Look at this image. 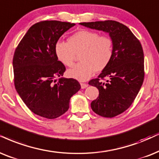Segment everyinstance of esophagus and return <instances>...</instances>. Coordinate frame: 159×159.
Listing matches in <instances>:
<instances>
[{"label": "esophagus", "mask_w": 159, "mask_h": 159, "mask_svg": "<svg viewBox=\"0 0 159 159\" xmlns=\"http://www.w3.org/2000/svg\"><path fill=\"white\" fill-rule=\"evenodd\" d=\"M81 86L82 89H85V88H86L88 86V84L85 83H81Z\"/></svg>", "instance_id": "obj_1"}]
</instances>
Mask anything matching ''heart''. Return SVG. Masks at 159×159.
Masks as SVG:
<instances>
[{"label":"heart","mask_w":159,"mask_h":159,"mask_svg":"<svg viewBox=\"0 0 159 159\" xmlns=\"http://www.w3.org/2000/svg\"><path fill=\"white\" fill-rule=\"evenodd\" d=\"M114 41L109 36L98 32L81 30L67 39V43L58 41L54 51L58 60L66 67H72L80 53L81 62L68 70L70 77L79 81L88 80L94 72L105 70L114 56Z\"/></svg>","instance_id":"obj_1"}]
</instances>
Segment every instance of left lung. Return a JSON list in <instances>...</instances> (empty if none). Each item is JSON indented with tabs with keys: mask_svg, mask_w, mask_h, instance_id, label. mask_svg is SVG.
<instances>
[{
	"mask_svg": "<svg viewBox=\"0 0 159 159\" xmlns=\"http://www.w3.org/2000/svg\"><path fill=\"white\" fill-rule=\"evenodd\" d=\"M86 27L109 34L114 41V56L108 67L89 84L99 96L91 103L94 113L114 117L133 103L143 84L144 53L139 40L126 25L114 20L81 23Z\"/></svg>",
	"mask_w": 159,
	"mask_h": 159,
	"instance_id": "left-lung-1",
	"label": "left lung"
}]
</instances>
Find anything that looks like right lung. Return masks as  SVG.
<instances>
[{"instance_id":"right-lung-1","label":"right lung","mask_w":159,"mask_h":159,"mask_svg":"<svg viewBox=\"0 0 159 159\" xmlns=\"http://www.w3.org/2000/svg\"><path fill=\"white\" fill-rule=\"evenodd\" d=\"M74 25L58 20L35 23L14 53V83L17 93L33 113L47 119L65 114L70 98L81 89L77 80L61 78L66 67L54 51L61 36ZM58 77L60 78L56 81Z\"/></svg>"}]
</instances>
